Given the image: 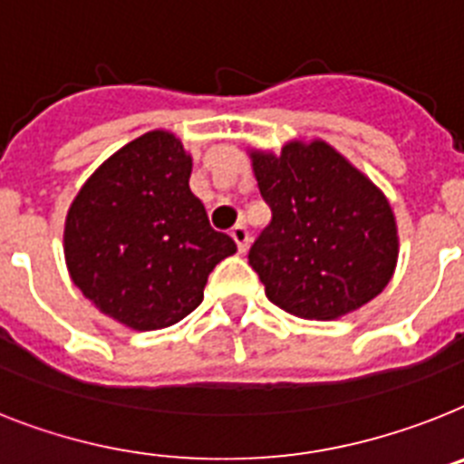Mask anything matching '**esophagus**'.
<instances>
[{"mask_svg":"<svg viewBox=\"0 0 464 464\" xmlns=\"http://www.w3.org/2000/svg\"><path fill=\"white\" fill-rule=\"evenodd\" d=\"M231 238L236 240V245H238L240 252L247 250V240H250L247 226H245V224H236V226H233V228H231Z\"/></svg>","mask_w":464,"mask_h":464,"instance_id":"esophagus-1","label":"esophagus"}]
</instances>
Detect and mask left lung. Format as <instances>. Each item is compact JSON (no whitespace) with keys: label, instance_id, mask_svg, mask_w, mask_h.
Returning a JSON list of instances; mask_svg holds the SVG:
<instances>
[{"label":"left lung","instance_id":"1","mask_svg":"<svg viewBox=\"0 0 464 464\" xmlns=\"http://www.w3.org/2000/svg\"><path fill=\"white\" fill-rule=\"evenodd\" d=\"M271 221L250 247L266 297L299 318L333 321L387 287L399 259L392 205L363 172L321 141L252 150Z\"/></svg>","mask_w":464,"mask_h":464}]
</instances>
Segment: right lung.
<instances>
[{
  "label": "right lung",
  "instance_id": "add662e5",
  "mask_svg": "<svg viewBox=\"0 0 464 464\" xmlns=\"http://www.w3.org/2000/svg\"><path fill=\"white\" fill-rule=\"evenodd\" d=\"M193 160L169 131L139 136L87 179L65 217L70 278L112 321L160 330L202 302L212 268L238 250L188 186Z\"/></svg>",
  "mask_w": 464,
  "mask_h": 464
}]
</instances>
